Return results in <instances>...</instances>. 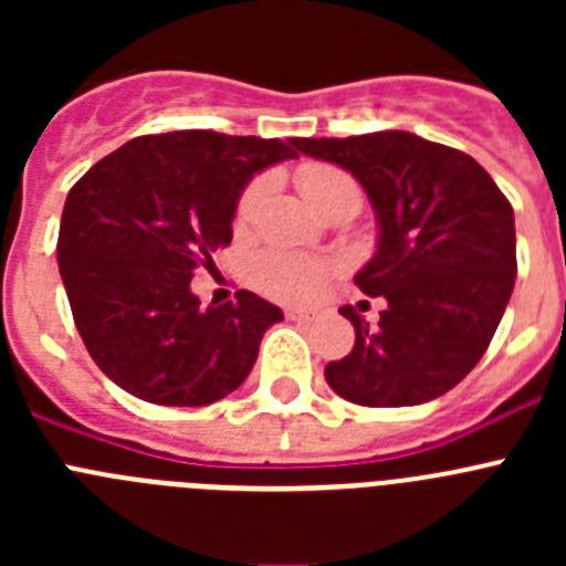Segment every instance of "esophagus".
Returning a JSON list of instances; mask_svg holds the SVG:
<instances>
[{
	"instance_id": "obj_1",
	"label": "esophagus",
	"mask_w": 566,
	"mask_h": 566,
	"mask_svg": "<svg viewBox=\"0 0 566 566\" xmlns=\"http://www.w3.org/2000/svg\"><path fill=\"white\" fill-rule=\"evenodd\" d=\"M286 317L294 319V323H308V319H312V317H308V314H303V312H289Z\"/></svg>"
}]
</instances>
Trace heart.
Masks as SVG:
<instances>
[{
    "label": "heart",
    "instance_id": "1",
    "mask_svg": "<svg viewBox=\"0 0 566 566\" xmlns=\"http://www.w3.org/2000/svg\"><path fill=\"white\" fill-rule=\"evenodd\" d=\"M297 187L314 209H323L339 189L354 187V181L339 169L326 167V164H306V167L297 169ZM260 195H263V181H252L243 189L238 207H234L238 227L249 223ZM334 272H337V266L332 260L297 252H263L252 263L254 286L266 292L269 297L283 300V303H308V300L319 297Z\"/></svg>",
    "mask_w": 566,
    "mask_h": 566
}]
</instances>
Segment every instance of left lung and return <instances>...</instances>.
Masks as SVG:
<instances>
[{
	"label": "left lung",
	"instance_id": "obj_1",
	"mask_svg": "<svg viewBox=\"0 0 566 566\" xmlns=\"http://www.w3.org/2000/svg\"><path fill=\"white\" fill-rule=\"evenodd\" d=\"M292 144L348 169L379 229L377 252L354 274L359 292L385 297L379 323L339 308L357 339L326 365V382L368 408L442 397L476 368L513 294V207L470 155L405 129Z\"/></svg>",
	"mask_w": 566,
	"mask_h": 566
}]
</instances>
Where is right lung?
<instances>
[{"label":"right lung","instance_id":"right-lung-1","mask_svg":"<svg viewBox=\"0 0 566 566\" xmlns=\"http://www.w3.org/2000/svg\"><path fill=\"white\" fill-rule=\"evenodd\" d=\"M294 155L292 138L142 135L70 189L59 272L90 357L124 391L198 408L249 377L283 312L247 289L203 308L189 283L232 243L234 207L254 172Z\"/></svg>","mask_w":566,"mask_h":566}]
</instances>
